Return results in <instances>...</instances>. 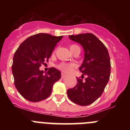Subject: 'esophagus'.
Listing matches in <instances>:
<instances>
[{"label": "esophagus", "mask_w": 130, "mask_h": 130, "mask_svg": "<svg viewBox=\"0 0 130 130\" xmlns=\"http://www.w3.org/2000/svg\"><path fill=\"white\" fill-rule=\"evenodd\" d=\"M66 76V74H65V73H62V74H61V77H62V78H64Z\"/></svg>", "instance_id": "esophagus-1"}]
</instances>
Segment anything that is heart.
Instances as JSON below:
<instances>
[{"mask_svg":"<svg viewBox=\"0 0 130 130\" xmlns=\"http://www.w3.org/2000/svg\"><path fill=\"white\" fill-rule=\"evenodd\" d=\"M77 46L76 45H71V47H73ZM74 67V64H70V63H65V62H62L59 64L58 66V68L61 70L62 71H63L65 73H70L73 70V68Z\"/></svg>","mask_w":130,"mask_h":130,"instance_id":"obj_1","label":"heart"}]
</instances>
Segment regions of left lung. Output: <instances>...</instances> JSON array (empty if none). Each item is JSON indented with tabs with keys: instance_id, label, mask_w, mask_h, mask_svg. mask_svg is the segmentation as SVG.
<instances>
[{
	"instance_id": "left-lung-1",
	"label": "left lung",
	"mask_w": 130,
	"mask_h": 130,
	"mask_svg": "<svg viewBox=\"0 0 130 130\" xmlns=\"http://www.w3.org/2000/svg\"><path fill=\"white\" fill-rule=\"evenodd\" d=\"M69 38L81 45L85 55L79 67L82 79L77 78V83L67 90L68 96L75 104L88 105L102 96L109 80V55L104 43L91 33L70 35ZM84 76L86 77L85 81L82 80Z\"/></svg>"
}]
</instances>
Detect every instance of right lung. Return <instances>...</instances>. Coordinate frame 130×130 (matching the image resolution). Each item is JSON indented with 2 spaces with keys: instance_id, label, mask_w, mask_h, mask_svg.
Here are the masks:
<instances>
[{
  "instance_id": "add662e5",
  "label": "right lung",
  "mask_w": 130,
  "mask_h": 130,
  "mask_svg": "<svg viewBox=\"0 0 130 130\" xmlns=\"http://www.w3.org/2000/svg\"><path fill=\"white\" fill-rule=\"evenodd\" d=\"M62 37L45 33L31 36L15 53L11 67L15 86L27 100L38 102L46 99L51 95L55 83L61 78V72L57 69L50 68L44 73L40 67L47 62Z\"/></svg>"
}]
</instances>
